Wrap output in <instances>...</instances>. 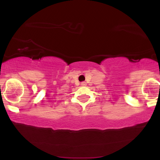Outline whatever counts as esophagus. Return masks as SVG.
<instances>
[{
	"mask_svg": "<svg viewBox=\"0 0 160 160\" xmlns=\"http://www.w3.org/2000/svg\"><path fill=\"white\" fill-rule=\"evenodd\" d=\"M86 85V82H81V86H85Z\"/></svg>",
	"mask_w": 160,
	"mask_h": 160,
	"instance_id": "obj_1",
	"label": "esophagus"
}]
</instances>
